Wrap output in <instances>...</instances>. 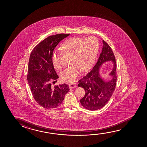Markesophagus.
I'll return each mask as SVG.
<instances>
[{"mask_svg": "<svg viewBox=\"0 0 147 147\" xmlns=\"http://www.w3.org/2000/svg\"><path fill=\"white\" fill-rule=\"evenodd\" d=\"M77 86L74 84H69V88L71 89L75 88H76Z\"/></svg>", "mask_w": 147, "mask_h": 147, "instance_id": "1", "label": "esophagus"}]
</instances>
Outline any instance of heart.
<instances>
[{
	"instance_id": "obj_1",
	"label": "heart",
	"mask_w": 147,
	"mask_h": 147,
	"mask_svg": "<svg viewBox=\"0 0 147 147\" xmlns=\"http://www.w3.org/2000/svg\"><path fill=\"white\" fill-rule=\"evenodd\" d=\"M61 50L66 54L71 55V65L61 73V78L68 82H74L80 74L81 70L89 68L94 62L98 50V42L94 37L76 38L69 39L62 45ZM60 53L54 51L52 62L55 68H63Z\"/></svg>"
}]
</instances>
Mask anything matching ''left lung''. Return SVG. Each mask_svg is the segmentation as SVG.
Returning <instances> with one entry per match:
<instances>
[{
    "mask_svg": "<svg viewBox=\"0 0 147 147\" xmlns=\"http://www.w3.org/2000/svg\"><path fill=\"white\" fill-rule=\"evenodd\" d=\"M103 46L98 61L92 69L79 81L78 86L84 89L85 94L80 99L83 107L90 111H95L104 107L111 98L115 90L117 77L115 59L110 46L102 40ZM110 61L113 67L108 75L111 78L105 80L100 74V68L105 62Z\"/></svg>",
    "mask_w": 147,
    "mask_h": 147,
    "instance_id": "1",
    "label": "left lung"
}]
</instances>
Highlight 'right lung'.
Instances as JSON below:
<instances>
[{"instance_id": "1", "label": "right lung", "mask_w": 147, "mask_h": 147, "mask_svg": "<svg viewBox=\"0 0 147 147\" xmlns=\"http://www.w3.org/2000/svg\"><path fill=\"white\" fill-rule=\"evenodd\" d=\"M69 34L48 36L36 45L30 54L27 77L28 85L34 100L45 109L58 107L69 91L68 85L65 83L54 87L51 84V81H57L59 78L52 62L53 53L60 42Z\"/></svg>"}]
</instances>
